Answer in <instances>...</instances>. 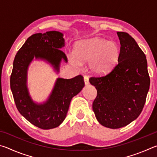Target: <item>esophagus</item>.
Here are the masks:
<instances>
[{
  "instance_id": "1",
  "label": "esophagus",
  "mask_w": 157,
  "mask_h": 157,
  "mask_svg": "<svg viewBox=\"0 0 157 157\" xmlns=\"http://www.w3.org/2000/svg\"><path fill=\"white\" fill-rule=\"evenodd\" d=\"M84 84H86V85H88L89 84V78L87 76H84Z\"/></svg>"
}]
</instances>
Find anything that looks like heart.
<instances>
[{"label": "heart", "instance_id": "b5f03b06", "mask_svg": "<svg viewBox=\"0 0 157 157\" xmlns=\"http://www.w3.org/2000/svg\"><path fill=\"white\" fill-rule=\"evenodd\" d=\"M70 62L79 68L83 63L89 62L91 72L96 75L107 73L117 63L120 56V48L113 41L95 37L77 42Z\"/></svg>", "mask_w": 157, "mask_h": 157}]
</instances>
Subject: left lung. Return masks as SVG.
<instances>
[{
    "instance_id": "1",
    "label": "left lung",
    "mask_w": 157,
    "mask_h": 157,
    "mask_svg": "<svg viewBox=\"0 0 157 157\" xmlns=\"http://www.w3.org/2000/svg\"><path fill=\"white\" fill-rule=\"evenodd\" d=\"M121 44L118 63L107 75L90 78L97 89L93 110L106 127L127 125L141 113L150 89L145 55L128 33L118 32Z\"/></svg>"
}]
</instances>
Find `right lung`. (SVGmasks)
Here are the masks:
<instances>
[{
	"label": "right lung",
	"mask_w": 157,
	"mask_h": 157,
	"mask_svg": "<svg viewBox=\"0 0 157 157\" xmlns=\"http://www.w3.org/2000/svg\"><path fill=\"white\" fill-rule=\"evenodd\" d=\"M63 34L58 31L33 34L16 55L10 88L18 111L30 123L39 128L50 129L58 127L66 118L72 98L84 86L83 77L71 79L57 78L48 100L37 104L32 99L27 86L28 69L32 61L40 59L51 64L58 73L62 59L67 62Z\"/></svg>",
	"instance_id": "add662e5"
}]
</instances>
